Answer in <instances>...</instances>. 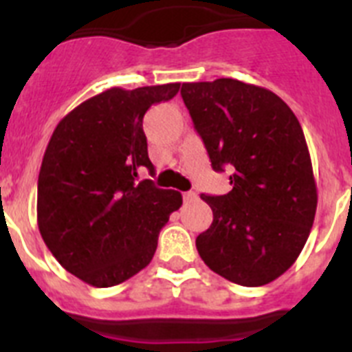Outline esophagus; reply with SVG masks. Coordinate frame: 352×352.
I'll use <instances>...</instances> for the list:
<instances>
[{"label":"esophagus","mask_w":352,"mask_h":352,"mask_svg":"<svg viewBox=\"0 0 352 352\" xmlns=\"http://www.w3.org/2000/svg\"><path fill=\"white\" fill-rule=\"evenodd\" d=\"M183 199H185V203H190V201H195V199H197V194H195V192H185V194H183Z\"/></svg>","instance_id":"34e87169"}]
</instances>
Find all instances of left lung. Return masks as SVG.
<instances>
[{
	"instance_id": "left-lung-1",
	"label": "left lung",
	"mask_w": 352,
	"mask_h": 352,
	"mask_svg": "<svg viewBox=\"0 0 352 352\" xmlns=\"http://www.w3.org/2000/svg\"><path fill=\"white\" fill-rule=\"evenodd\" d=\"M182 98L211 167L232 170L229 194H201L213 222L195 239L199 256L234 284H270L298 259L316 217L300 121L280 96L236 79L185 82Z\"/></svg>"
}]
</instances>
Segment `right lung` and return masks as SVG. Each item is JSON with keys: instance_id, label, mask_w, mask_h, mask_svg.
<instances>
[{"instance_id": "1", "label": "right lung", "mask_w": 352, "mask_h": 352, "mask_svg": "<svg viewBox=\"0 0 352 352\" xmlns=\"http://www.w3.org/2000/svg\"><path fill=\"white\" fill-rule=\"evenodd\" d=\"M178 91L179 82L111 88L52 132L38 174V229L58 263L86 284L113 287L146 268L182 206L179 192L138 182L144 167L155 173L142 118Z\"/></svg>"}]
</instances>
